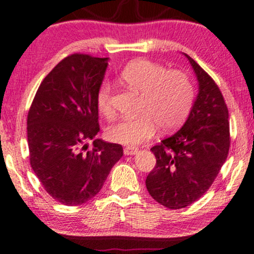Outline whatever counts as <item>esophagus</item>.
Here are the masks:
<instances>
[{
	"mask_svg": "<svg viewBox=\"0 0 254 254\" xmlns=\"http://www.w3.org/2000/svg\"><path fill=\"white\" fill-rule=\"evenodd\" d=\"M137 152V148L136 147H130V146H127L124 148V153L125 155H134L135 153Z\"/></svg>",
	"mask_w": 254,
	"mask_h": 254,
	"instance_id": "34e87169",
	"label": "esophagus"
}]
</instances>
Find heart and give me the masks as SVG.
I'll return each instance as SVG.
<instances>
[{"label":"heart","mask_w":254,"mask_h":254,"mask_svg":"<svg viewBox=\"0 0 254 254\" xmlns=\"http://www.w3.org/2000/svg\"><path fill=\"white\" fill-rule=\"evenodd\" d=\"M120 80L134 92L141 94L137 114L132 120L111 125L106 135L111 141L137 146L154 135L156 129L170 133L181 126L193 106L194 84L186 73L168 70L165 65L148 60L128 64L119 74ZM113 87L102 80L96 90V105L103 117H113Z\"/></svg>","instance_id":"obj_1"}]
</instances>
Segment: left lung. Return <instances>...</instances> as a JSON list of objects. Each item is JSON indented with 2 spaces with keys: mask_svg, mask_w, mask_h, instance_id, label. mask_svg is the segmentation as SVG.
I'll return each instance as SVG.
<instances>
[{
  "mask_svg": "<svg viewBox=\"0 0 254 254\" xmlns=\"http://www.w3.org/2000/svg\"><path fill=\"white\" fill-rule=\"evenodd\" d=\"M186 58L198 77L199 94L181 129L151 148L156 164L146 179L152 198L170 209L186 207L207 192L231 143L223 94L192 58Z\"/></svg>",
  "mask_w": 254,
  "mask_h": 254,
  "instance_id": "obj_1",
  "label": "left lung"
}]
</instances>
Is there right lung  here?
Masks as SVG:
<instances>
[{
	"label": "right lung",
	"instance_id": "obj_1",
	"mask_svg": "<svg viewBox=\"0 0 254 254\" xmlns=\"http://www.w3.org/2000/svg\"><path fill=\"white\" fill-rule=\"evenodd\" d=\"M107 58L68 55L41 82L27 118L29 160L53 199L82 205L100 192L122 146L94 139L100 130L96 90ZM94 139L90 150L84 143Z\"/></svg>",
	"mask_w": 254,
	"mask_h": 254
}]
</instances>
